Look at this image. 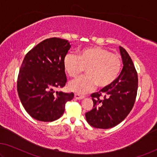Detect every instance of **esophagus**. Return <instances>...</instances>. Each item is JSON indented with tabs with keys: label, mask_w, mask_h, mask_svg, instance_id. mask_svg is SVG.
<instances>
[{
	"label": "esophagus",
	"mask_w": 157,
	"mask_h": 157,
	"mask_svg": "<svg viewBox=\"0 0 157 157\" xmlns=\"http://www.w3.org/2000/svg\"><path fill=\"white\" fill-rule=\"evenodd\" d=\"M75 98L76 99H82L85 98V97L82 95L79 94H78V93H75Z\"/></svg>",
	"instance_id": "34e87169"
}]
</instances>
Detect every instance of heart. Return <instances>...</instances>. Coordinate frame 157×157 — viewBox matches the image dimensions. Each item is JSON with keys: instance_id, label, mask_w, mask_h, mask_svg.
<instances>
[{"instance_id": "obj_1", "label": "heart", "mask_w": 157, "mask_h": 157, "mask_svg": "<svg viewBox=\"0 0 157 157\" xmlns=\"http://www.w3.org/2000/svg\"><path fill=\"white\" fill-rule=\"evenodd\" d=\"M63 67L70 77L78 76L85 69V76L73 79L68 87L72 92L85 94L96 85L104 88L116 80L122 67L120 56L101 47H90L79 51L77 56L67 53L63 59Z\"/></svg>"}]
</instances>
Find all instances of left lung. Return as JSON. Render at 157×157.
I'll return each instance as SVG.
<instances>
[{
    "instance_id": "obj_1",
    "label": "left lung",
    "mask_w": 157,
    "mask_h": 157,
    "mask_svg": "<svg viewBox=\"0 0 157 157\" xmlns=\"http://www.w3.org/2000/svg\"><path fill=\"white\" fill-rule=\"evenodd\" d=\"M123 67L118 78L99 92L93 93V109L85 117L92 127L108 129L118 125L132 110L137 97L138 77L135 65L125 48L120 46Z\"/></svg>"
}]
</instances>
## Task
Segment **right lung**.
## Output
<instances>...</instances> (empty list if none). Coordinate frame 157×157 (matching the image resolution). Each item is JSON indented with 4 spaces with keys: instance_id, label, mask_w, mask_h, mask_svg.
Returning a JSON list of instances; mask_svg holds the SVG:
<instances>
[{
    "instance_id": "add662e5",
    "label": "right lung",
    "mask_w": 157,
    "mask_h": 157,
    "mask_svg": "<svg viewBox=\"0 0 157 157\" xmlns=\"http://www.w3.org/2000/svg\"><path fill=\"white\" fill-rule=\"evenodd\" d=\"M71 47L67 40L50 38L28 52L21 65L17 88L22 106L32 118L44 122L57 120L73 93L55 92L67 82L63 59Z\"/></svg>"
}]
</instances>
